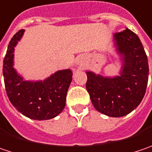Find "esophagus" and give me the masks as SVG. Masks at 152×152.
<instances>
[{"instance_id":"esophagus-1","label":"esophagus","mask_w":152,"mask_h":152,"mask_svg":"<svg viewBox=\"0 0 152 152\" xmlns=\"http://www.w3.org/2000/svg\"><path fill=\"white\" fill-rule=\"evenodd\" d=\"M77 64L80 65V66H84L85 65V59H84V57L80 56L77 59Z\"/></svg>"}]
</instances>
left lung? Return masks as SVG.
<instances>
[{"label": "left lung", "instance_id": "8db88e82", "mask_svg": "<svg viewBox=\"0 0 152 152\" xmlns=\"http://www.w3.org/2000/svg\"><path fill=\"white\" fill-rule=\"evenodd\" d=\"M121 67L119 75L106 77L87 71L86 90L96 110L110 117L131 113L142 101L148 83L149 65L139 37L126 28L113 37Z\"/></svg>", "mask_w": 152, "mask_h": 152}]
</instances>
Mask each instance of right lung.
Masks as SVG:
<instances>
[{
    "mask_svg": "<svg viewBox=\"0 0 152 152\" xmlns=\"http://www.w3.org/2000/svg\"><path fill=\"white\" fill-rule=\"evenodd\" d=\"M25 30L12 37L3 61L4 83L13 107L25 116L37 121L55 118L62 112L72 80L71 69L59 70L43 80H26L13 67L14 49Z\"/></svg>",
    "mask_w": 152,
    "mask_h": 152,
    "instance_id": "obj_1",
    "label": "right lung"
}]
</instances>
